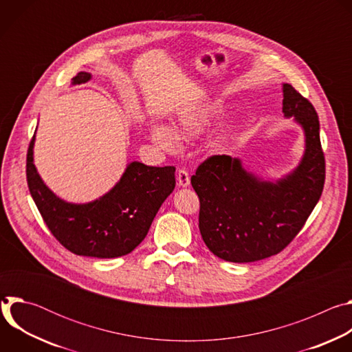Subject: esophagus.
<instances>
[{"label": "esophagus", "mask_w": 352, "mask_h": 352, "mask_svg": "<svg viewBox=\"0 0 352 352\" xmlns=\"http://www.w3.org/2000/svg\"><path fill=\"white\" fill-rule=\"evenodd\" d=\"M177 179H178V185L182 188H186L190 184V178H189V173L185 168H179L177 171Z\"/></svg>", "instance_id": "1"}]
</instances>
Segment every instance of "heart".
<instances>
[{"instance_id": "heart-1", "label": "heart", "mask_w": 352, "mask_h": 352, "mask_svg": "<svg viewBox=\"0 0 352 352\" xmlns=\"http://www.w3.org/2000/svg\"><path fill=\"white\" fill-rule=\"evenodd\" d=\"M223 113L221 106L219 103H212L206 106H200L199 109H193L181 117L178 121V131L186 136H192L204 131L206 125H209L214 118H217ZM153 140L168 152H173L177 147V139L174 133L166 126H155L152 131Z\"/></svg>"}]
</instances>
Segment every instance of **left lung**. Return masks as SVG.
I'll return each instance as SVG.
<instances>
[{
  "instance_id": "1",
  "label": "left lung",
  "mask_w": 352,
  "mask_h": 352,
  "mask_svg": "<svg viewBox=\"0 0 352 352\" xmlns=\"http://www.w3.org/2000/svg\"><path fill=\"white\" fill-rule=\"evenodd\" d=\"M283 113L305 132L298 167L276 182L248 173L238 159L212 156L190 184L199 196V230L206 246L227 262L249 263L277 255L302 230L319 202L326 178L319 117L291 85H283Z\"/></svg>"
}]
</instances>
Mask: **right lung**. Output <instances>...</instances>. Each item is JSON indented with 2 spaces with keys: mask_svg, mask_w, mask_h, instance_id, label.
<instances>
[{
  "mask_svg": "<svg viewBox=\"0 0 352 352\" xmlns=\"http://www.w3.org/2000/svg\"><path fill=\"white\" fill-rule=\"evenodd\" d=\"M91 78L79 72L74 85ZM34 135L26 159V178L34 204L56 239L69 252L98 259L131 254L144 239L160 206L175 188V167L128 164L117 185L90 204H68L41 181L33 164Z\"/></svg>",
  "mask_w": 352,
  "mask_h": 352,
  "instance_id": "1",
  "label": "right lung"
}]
</instances>
